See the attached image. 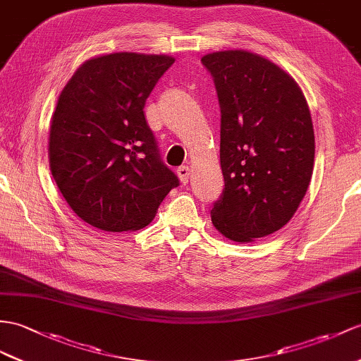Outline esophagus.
<instances>
[{
  "label": "esophagus",
  "mask_w": 361,
  "mask_h": 361,
  "mask_svg": "<svg viewBox=\"0 0 361 361\" xmlns=\"http://www.w3.org/2000/svg\"><path fill=\"white\" fill-rule=\"evenodd\" d=\"M178 176L179 179L182 180V183H188L190 179V166L188 165H182L178 169Z\"/></svg>",
  "instance_id": "esophagus-1"
}]
</instances>
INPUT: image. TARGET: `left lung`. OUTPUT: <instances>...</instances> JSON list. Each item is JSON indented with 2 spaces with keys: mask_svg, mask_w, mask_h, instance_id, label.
<instances>
[{
  "mask_svg": "<svg viewBox=\"0 0 361 361\" xmlns=\"http://www.w3.org/2000/svg\"><path fill=\"white\" fill-rule=\"evenodd\" d=\"M200 61L221 105L225 187L211 221L228 239L252 242L291 221L310 187V107L291 76L251 51H214Z\"/></svg>",
  "mask_w": 361,
  "mask_h": 361,
  "instance_id": "8db88e82",
  "label": "left lung"
}]
</instances>
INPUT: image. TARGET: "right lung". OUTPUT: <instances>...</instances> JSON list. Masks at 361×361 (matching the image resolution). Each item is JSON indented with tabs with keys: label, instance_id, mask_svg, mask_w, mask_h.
Listing matches in <instances>:
<instances>
[{
	"label": "right lung",
	"instance_id": "add662e5",
	"mask_svg": "<svg viewBox=\"0 0 361 361\" xmlns=\"http://www.w3.org/2000/svg\"><path fill=\"white\" fill-rule=\"evenodd\" d=\"M173 63L166 55L128 51L93 58L59 94L50 126V170L70 208L102 231L147 226L179 187L144 113Z\"/></svg>",
	"mask_w": 361,
	"mask_h": 361
}]
</instances>
